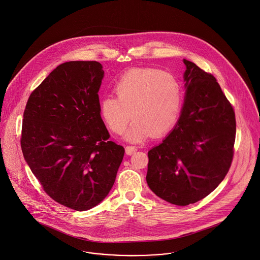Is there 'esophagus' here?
<instances>
[{"mask_svg":"<svg viewBox=\"0 0 260 260\" xmlns=\"http://www.w3.org/2000/svg\"><path fill=\"white\" fill-rule=\"evenodd\" d=\"M125 151H126L127 155H132L137 151V147H135V146H126Z\"/></svg>","mask_w":260,"mask_h":260,"instance_id":"34e87169","label":"esophagus"}]
</instances>
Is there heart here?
Instances as JSON below:
<instances>
[{"label": "heart", "instance_id": "1", "mask_svg": "<svg viewBox=\"0 0 260 260\" xmlns=\"http://www.w3.org/2000/svg\"><path fill=\"white\" fill-rule=\"evenodd\" d=\"M114 92L116 96L107 95L101 99V117L112 132L121 134L132 112L135 120L126 133V138L132 142L170 130L178 120L184 99L180 80L155 69L126 71L115 83Z\"/></svg>", "mask_w": 260, "mask_h": 260}]
</instances>
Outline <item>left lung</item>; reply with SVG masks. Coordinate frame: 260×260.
Returning <instances> with one entry per match:
<instances>
[{
    "mask_svg": "<svg viewBox=\"0 0 260 260\" xmlns=\"http://www.w3.org/2000/svg\"><path fill=\"white\" fill-rule=\"evenodd\" d=\"M187 88L182 114L173 131L148 152L147 184L176 206L194 204L226 176L235 153L234 107L216 78L184 59Z\"/></svg>",
    "mask_w": 260,
    "mask_h": 260,
    "instance_id": "obj_1",
    "label": "left lung"
}]
</instances>
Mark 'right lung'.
I'll list each match as a JSON object with an SVG mask.
<instances>
[{
    "mask_svg": "<svg viewBox=\"0 0 260 260\" xmlns=\"http://www.w3.org/2000/svg\"><path fill=\"white\" fill-rule=\"evenodd\" d=\"M103 74L93 60L61 63L30 93L24 108V160L47 194L75 211L105 199L125 153L108 141L100 116Z\"/></svg>",
    "mask_w": 260,
    "mask_h": 260,
    "instance_id": "1",
    "label": "right lung"
}]
</instances>
